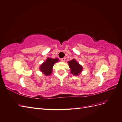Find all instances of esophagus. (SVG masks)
<instances>
[{
	"label": "esophagus",
	"mask_w": 122,
	"mask_h": 122,
	"mask_svg": "<svg viewBox=\"0 0 122 122\" xmlns=\"http://www.w3.org/2000/svg\"><path fill=\"white\" fill-rule=\"evenodd\" d=\"M61 61L62 62H64L65 61H66V58H61Z\"/></svg>",
	"instance_id": "34e87169"
}]
</instances>
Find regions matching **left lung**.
<instances>
[{
  "label": "left lung",
  "instance_id": "1",
  "mask_svg": "<svg viewBox=\"0 0 122 122\" xmlns=\"http://www.w3.org/2000/svg\"><path fill=\"white\" fill-rule=\"evenodd\" d=\"M69 67L70 69V72L75 76H78L83 71V67L78 62L75 60L73 59L71 61H68Z\"/></svg>",
  "mask_w": 122,
  "mask_h": 122
}]
</instances>
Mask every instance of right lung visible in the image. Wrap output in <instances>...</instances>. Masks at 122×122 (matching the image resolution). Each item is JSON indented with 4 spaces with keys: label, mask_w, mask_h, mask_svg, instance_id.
Here are the masks:
<instances>
[{
    "label": "right lung",
    "mask_w": 122,
    "mask_h": 122,
    "mask_svg": "<svg viewBox=\"0 0 122 122\" xmlns=\"http://www.w3.org/2000/svg\"><path fill=\"white\" fill-rule=\"evenodd\" d=\"M59 61V59L57 58H52L48 57L43 63L41 64L39 67L40 70L42 74H45L46 76L50 75L53 71V67L54 64Z\"/></svg>",
    "instance_id": "1"
}]
</instances>
